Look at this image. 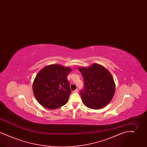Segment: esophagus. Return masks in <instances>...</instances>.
<instances>
[{
    "label": "esophagus",
    "instance_id": "1",
    "mask_svg": "<svg viewBox=\"0 0 147 147\" xmlns=\"http://www.w3.org/2000/svg\"><path fill=\"white\" fill-rule=\"evenodd\" d=\"M73 92H78V89H76L74 91H73Z\"/></svg>",
    "mask_w": 147,
    "mask_h": 147
}]
</instances>
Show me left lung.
Returning <instances> with one entry per match:
<instances>
[{
	"label": "left lung",
	"instance_id": "left-lung-1",
	"mask_svg": "<svg viewBox=\"0 0 147 147\" xmlns=\"http://www.w3.org/2000/svg\"><path fill=\"white\" fill-rule=\"evenodd\" d=\"M78 69L84 78V89L80 94L85 106L95 110L105 107L111 101L116 89L110 72L96 63Z\"/></svg>",
	"mask_w": 147,
	"mask_h": 147
}]
</instances>
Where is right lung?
<instances>
[{
  "label": "right lung",
  "instance_id": "obj_1",
  "mask_svg": "<svg viewBox=\"0 0 147 147\" xmlns=\"http://www.w3.org/2000/svg\"><path fill=\"white\" fill-rule=\"evenodd\" d=\"M71 70L70 67L51 64L37 73L32 89L40 105L46 109H56L67 103L71 91L67 76Z\"/></svg>",
  "mask_w": 147,
  "mask_h": 147
}]
</instances>
